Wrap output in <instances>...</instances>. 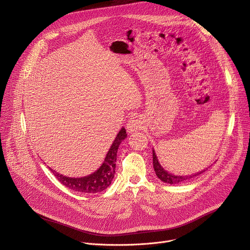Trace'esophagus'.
I'll list each match as a JSON object with an SVG mask.
<instances>
[{
	"mask_svg": "<svg viewBox=\"0 0 250 250\" xmlns=\"http://www.w3.org/2000/svg\"><path fill=\"white\" fill-rule=\"evenodd\" d=\"M141 126H142V122L140 121L138 116H134V118H131L126 124V129L128 132L135 131V130L141 128Z\"/></svg>",
	"mask_w": 250,
	"mask_h": 250,
	"instance_id": "1",
	"label": "esophagus"
}]
</instances>
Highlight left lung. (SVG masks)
<instances>
[{
	"instance_id": "1",
	"label": "left lung",
	"mask_w": 250,
	"mask_h": 250,
	"mask_svg": "<svg viewBox=\"0 0 250 250\" xmlns=\"http://www.w3.org/2000/svg\"><path fill=\"white\" fill-rule=\"evenodd\" d=\"M153 165H154V169H155V172H156V175L158 176V178L161 181L165 182V183H168V184H179V183H182V182H184L186 180H189L191 178L199 176L200 174H202L203 172H205L206 170H208L206 168L203 171H200V172H198L194 175H190V176H175L173 174L168 173L167 171H165L162 168V166L160 165V163L158 161V158L156 156V153H155L154 149H153Z\"/></svg>"
}]
</instances>
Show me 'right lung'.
I'll use <instances>...</instances> for the list:
<instances>
[{"label":"right lung","mask_w":250,"mask_h":250,"mask_svg":"<svg viewBox=\"0 0 250 250\" xmlns=\"http://www.w3.org/2000/svg\"><path fill=\"white\" fill-rule=\"evenodd\" d=\"M125 128L123 127L113 141L109 151L106 154L104 162L94 173L81 177V178H69L58 174L55 170L50 169L56 177V179L62 185L67 187L73 191L82 192V193H98L105 190L112 182L115 173V162H116V153H118L119 146L121 143L126 138Z\"/></svg>","instance_id":"add662e5"}]
</instances>
